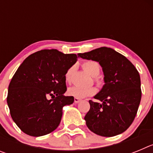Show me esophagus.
<instances>
[{
	"mask_svg": "<svg viewBox=\"0 0 153 153\" xmlns=\"http://www.w3.org/2000/svg\"><path fill=\"white\" fill-rule=\"evenodd\" d=\"M80 101L81 100L79 98H77V97H75V98H74V102H75V103H78V102H80Z\"/></svg>",
	"mask_w": 153,
	"mask_h": 153,
	"instance_id": "obj_1",
	"label": "esophagus"
}]
</instances>
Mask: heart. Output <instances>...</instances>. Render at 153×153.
<instances>
[{
    "label": "heart",
    "mask_w": 153,
    "mask_h": 153,
    "mask_svg": "<svg viewBox=\"0 0 153 153\" xmlns=\"http://www.w3.org/2000/svg\"><path fill=\"white\" fill-rule=\"evenodd\" d=\"M82 67L90 75L94 77V81L99 87H102L103 86V79L100 76H97L100 73V66L98 62L94 61V60H87L82 64ZM74 69H75L74 66L70 67L65 74V79L67 83H70L71 81ZM96 93H97V89L95 87H82V86H71L67 90V93L69 95L77 97V98H84L86 97H90V96L96 94Z\"/></svg>",
    "instance_id": "heart-1"
}]
</instances>
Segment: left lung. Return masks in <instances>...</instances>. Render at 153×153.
<instances>
[{
	"instance_id": "8db88e82",
	"label": "left lung",
	"mask_w": 153,
	"mask_h": 153,
	"mask_svg": "<svg viewBox=\"0 0 153 153\" xmlns=\"http://www.w3.org/2000/svg\"><path fill=\"white\" fill-rule=\"evenodd\" d=\"M78 56L99 62L105 85L94 97L101 102L89 100L90 109L84 119L90 130L111 137L125 132L132 123L142 97L140 76L126 56L112 48L102 47Z\"/></svg>"
}]
</instances>
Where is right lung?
I'll return each instance as SVG.
<instances>
[{"mask_svg": "<svg viewBox=\"0 0 153 153\" xmlns=\"http://www.w3.org/2000/svg\"><path fill=\"white\" fill-rule=\"evenodd\" d=\"M77 60L74 53L42 50L24 60L8 86L7 102L12 119L31 136L53 132L61 120L63 107L74 97H65V74Z\"/></svg>", "mask_w": 153, "mask_h": 153, "instance_id": "add662e5", "label": "right lung"}]
</instances>
